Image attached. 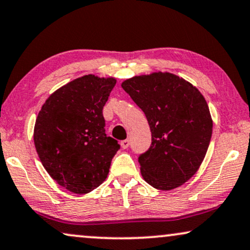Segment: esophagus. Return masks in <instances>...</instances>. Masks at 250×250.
Listing matches in <instances>:
<instances>
[{
    "label": "esophagus",
    "instance_id": "1",
    "mask_svg": "<svg viewBox=\"0 0 250 250\" xmlns=\"http://www.w3.org/2000/svg\"><path fill=\"white\" fill-rule=\"evenodd\" d=\"M120 145H121V147L123 149L128 148L129 145H130V142H129V139H125V141H122L121 143H120Z\"/></svg>",
    "mask_w": 250,
    "mask_h": 250
}]
</instances>
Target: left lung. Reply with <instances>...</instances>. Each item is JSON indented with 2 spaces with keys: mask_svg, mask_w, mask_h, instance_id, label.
I'll use <instances>...</instances> for the list:
<instances>
[{
  "mask_svg": "<svg viewBox=\"0 0 250 250\" xmlns=\"http://www.w3.org/2000/svg\"><path fill=\"white\" fill-rule=\"evenodd\" d=\"M121 86L144 112L152 132L151 146L138 158L143 178L164 191L184 184L198 171L211 138L204 96L171 73L134 76Z\"/></svg>",
  "mask_w": 250,
  "mask_h": 250,
  "instance_id": "obj_1",
  "label": "left lung"
}]
</instances>
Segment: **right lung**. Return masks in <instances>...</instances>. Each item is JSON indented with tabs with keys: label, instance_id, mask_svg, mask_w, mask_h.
I'll return each mask as SVG.
<instances>
[{
	"label": "right lung",
	"instance_id": "right-lung-1",
	"mask_svg": "<svg viewBox=\"0 0 250 250\" xmlns=\"http://www.w3.org/2000/svg\"><path fill=\"white\" fill-rule=\"evenodd\" d=\"M115 79L84 75L55 91L43 104L34 144L43 167L76 194L98 188L107 177L118 141L105 134L103 108Z\"/></svg>",
	"mask_w": 250,
	"mask_h": 250
}]
</instances>
